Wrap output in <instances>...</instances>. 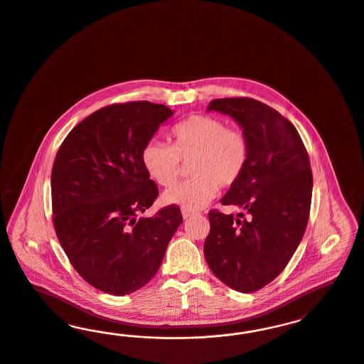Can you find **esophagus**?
<instances>
[{
    "label": "esophagus",
    "instance_id": "1",
    "mask_svg": "<svg viewBox=\"0 0 364 364\" xmlns=\"http://www.w3.org/2000/svg\"><path fill=\"white\" fill-rule=\"evenodd\" d=\"M181 214H183V218L184 219H188L195 215V213L189 211V210H181Z\"/></svg>",
    "mask_w": 364,
    "mask_h": 364
}]
</instances>
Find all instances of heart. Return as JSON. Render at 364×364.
Instances as JSON below:
<instances>
[{
	"instance_id": "heart-1",
	"label": "heart",
	"mask_w": 364,
	"mask_h": 364,
	"mask_svg": "<svg viewBox=\"0 0 364 364\" xmlns=\"http://www.w3.org/2000/svg\"><path fill=\"white\" fill-rule=\"evenodd\" d=\"M171 145L151 141L142 150L147 175L161 187H169L178 176L181 161L189 162L191 178L166 189V204L198 210L210 203L220 187H232L244 173L249 160L247 135L228 127L219 117L192 115L169 132Z\"/></svg>"
}]
</instances>
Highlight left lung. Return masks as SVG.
Masks as SVG:
<instances>
[{"instance_id":"left-lung-1","label":"left lung","mask_w":364,"mask_h":364,"mask_svg":"<svg viewBox=\"0 0 364 364\" xmlns=\"http://www.w3.org/2000/svg\"><path fill=\"white\" fill-rule=\"evenodd\" d=\"M207 111L229 115L249 142L240 180L220 199L237 218L208 213L204 257L213 274L240 292L260 290L286 268L305 234L313 175L305 145L290 120L247 97L217 99Z\"/></svg>"}]
</instances>
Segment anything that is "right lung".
Returning a JSON list of instances; mask_svg holds the SVG:
<instances>
[{"instance_id":"obj_1","label":"right lung","mask_w":364,"mask_h":364,"mask_svg":"<svg viewBox=\"0 0 364 364\" xmlns=\"http://www.w3.org/2000/svg\"><path fill=\"white\" fill-rule=\"evenodd\" d=\"M172 115L162 104H112L80 122L59 147L54 229L74 269L97 290L126 295L144 287L183 222L173 204L139 217L159 196L142 150Z\"/></svg>"}]
</instances>
